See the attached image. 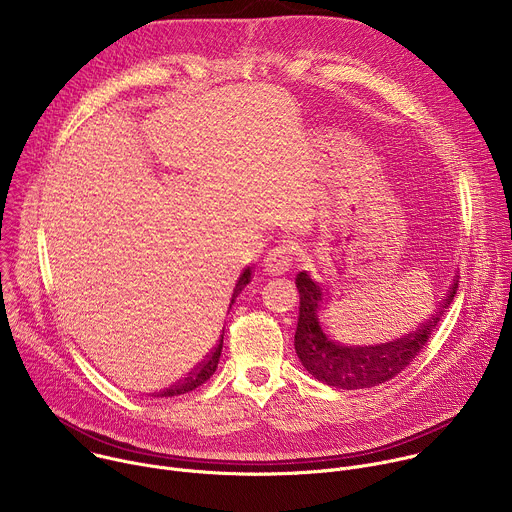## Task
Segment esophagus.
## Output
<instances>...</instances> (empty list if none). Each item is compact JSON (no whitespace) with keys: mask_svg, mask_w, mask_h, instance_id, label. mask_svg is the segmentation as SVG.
<instances>
[{"mask_svg":"<svg viewBox=\"0 0 512 512\" xmlns=\"http://www.w3.org/2000/svg\"><path fill=\"white\" fill-rule=\"evenodd\" d=\"M296 245L289 243V241H283L279 243L277 247H273L267 257L263 259V269L269 273V275H283L289 271L291 267V261H294V253H296Z\"/></svg>","mask_w":512,"mask_h":512,"instance_id":"obj_1","label":"esophagus"}]
</instances>
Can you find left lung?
I'll list each match as a JSON object with an SVG mask.
<instances>
[{
	"mask_svg": "<svg viewBox=\"0 0 512 512\" xmlns=\"http://www.w3.org/2000/svg\"><path fill=\"white\" fill-rule=\"evenodd\" d=\"M296 285L300 291V316L294 346L300 362L318 381L336 389L352 391L377 387L409 367L454 302L458 277L440 308L417 330L391 342L371 346H348L332 338L320 322V310L324 304L322 287L306 271L298 273Z\"/></svg>",
	"mask_w": 512,
	"mask_h": 512,
	"instance_id": "1",
	"label": "left lung"
}]
</instances>
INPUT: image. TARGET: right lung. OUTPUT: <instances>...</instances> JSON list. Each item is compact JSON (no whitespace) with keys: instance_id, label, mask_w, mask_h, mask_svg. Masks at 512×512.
<instances>
[{"instance_id":"right-lung-1","label":"right lung","mask_w":512,"mask_h":512,"mask_svg":"<svg viewBox=\"0 0 512 512\" xmlns=\"http://www.w3.org/2000/svg\"><path fill=\"white\" fill-rule=\"evenodd\" d=\"M251 273H253L251 267H247V269L241 273V277H239V281H237V285H235V289H233L231 306L235 304L237 296L245 289V285L251 281ZM231 306H229V308H231ZM223 336H225V332L221 334V340H218V344L210 350V354H206L204 360L198 362L196 369H192L182 381H178V383L172 385L170 389L162 391L158 397H176V395H184V393L194 391V389L200 387L202 383H206V381L214 375V371H216V367H218V358H221V352H223Z\"/></svg>"}]
</instances>
